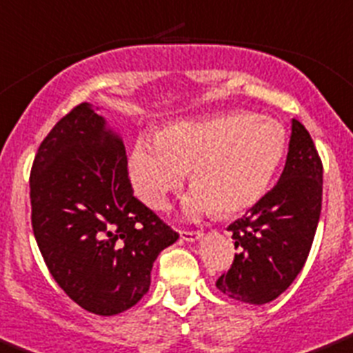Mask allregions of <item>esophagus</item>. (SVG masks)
I'll list each match as a JSON object with an SVG mask.
<instances>
[{
	"label": "esophagus",
	"mask_w": 353,
	"mask_h": 353,
	"mask_svg": "<svg viewBox=\"0 0 353 353\" xmlns=\"http://www.w3.org/2000/svg\"><path fill=\"white\" fill-rule=\"evenodd\" d=\"M179 235H181L183 241L186 242H197L203 236V233L201 232H179Z\"/></svg>",
	"instance_id": "1"
}]
</instances>
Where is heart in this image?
<instances>
[{"label": "heart", "instance_id": "b5f03b06", "mask_svg": "<svg viewBox=\"0 0 353 353\" xmlns=\"http://www.w3.org/2000/svg\"><path fill=\"white\" fill-rule=\"evenodd\" d=\"M285 152V131L253 112H228L208 120L179 121L156 138H140L129 158L138 199L165 210L190 172L194 190L183 203L186 217L244 212L265 194Z\"/></svg>", "mask_w": 353, "mask_h": 353}]
</instances>
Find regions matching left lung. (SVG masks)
<instances>
[{
    "label": "left lung",
    "instance_id": "8db88e82",
    "mask_svg": "<svg viewBox=\"0 0 353 353\" xmlns=\"http://www.w3.org/2000/svg\"><path fill=\"white\" fill-rule=\"evenodd\" d=\"M323 197V165L309 131L292 120L282 176L244 217L230 224L232 269L217 289L233 300L263 305L289 289L309 256Z\"/></svg>",
    "mask_w": 353,
    "mask_h": 353
}]
</instances>
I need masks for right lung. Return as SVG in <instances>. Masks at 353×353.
Returning a JSON list of instances; mask_svg holds the SVG:
<instances>
[{
	"instance_id": "add662e5",
	"label": "right lung",
	"mask_w": 353,
	"mask_h": 353,
	"mask_svg": "<svg viewBox=\"0 0 353 353\" xmlns=\"http://www.w3.org/2000/svg\"><path fill=\"white\" fill-rule=\"evenodd\" d=\"M30 203L35 241L53 280L99 316L138 303L158 254L179 239L132 195L123 141L88 102L41 143Z\"/></svg>"
}]
</instances>
